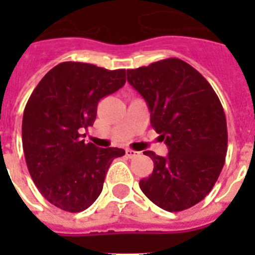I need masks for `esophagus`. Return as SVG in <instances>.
Wrapping results in <instances>:
<instances>
[{
    "mask_svg": "<svg viewBox=\"0 0 255 255\" xmlns=\"http://www.w3.org/2000/svg\"><path fill=\"white\" fill-rule=\"evenodd\" d=\"M125 152H126V155H128L129 158H134V157H138V155L140 154L139 152H136V150H132V149H126Z\"/></svg>",
    "mask_w": 255,
    "mask_h": 255,
    "instance_id": "obj_1",
    "label": "esophagus"
}]
</instances>
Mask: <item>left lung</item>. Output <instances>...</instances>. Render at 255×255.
<instances>
[{
  "label": "left lung",
  "instance_id": "left-lung-1",
  "mask_svg": "<svg viewBox=\"0 0 255 255\" xmlns=\"http://www.w3.org/2000/svg\"><path fill=\"white\" fill-rule=\"evenodd\" d=\"M143 97L150 124L168 148L167 157L147 150L154 167L139 181L155 206L180 212L199 203L217 181L227 153L224 108L204 76L180 58L128 70Z\"/></svg>",
  "mask_w": 255,
  "mask_h": 255
}]
</instances>
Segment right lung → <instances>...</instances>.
Wrapping results in <instances>:
<instances>
[{
  "label": "right lung",
  "mask_w": 255,
  "mask_h": 255,
  "mask_svg": "<svg viewBox=\"0 0 255 255\" xmlns=\"http://www.w3.org/2000/svg\"><path fill=\"white\" fill-rule=\"evenodd\" d=\"M125 70L61 62L35 87L22 116V149L40 194L62 211L82 212L100 197L106 173L120 148L84 143L103 97L124 87Z\"/></svg>",
  "instance_id": "right-lung-1"
}]
</instances>
